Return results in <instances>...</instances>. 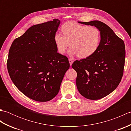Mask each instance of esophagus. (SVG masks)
I'll return each instance as SVG.
<instances>
[{
    "label": "esophagus",
    "mask_w": 131,
    "mask_h": 131,
    "mask_svg": "<svg viewBox=\"0 0 131 131\" xmlns=\"http://www.w3.org/2000/svg\"><path fill=\"white\" fill-rule=\"evenodd\" d=\"M69 63H70V66L72 65V63H73V59H72V58H69Z\"/></svg>",
    "instance_id": "1"
}]
</instances>
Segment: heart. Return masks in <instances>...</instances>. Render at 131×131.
Returning a JSON list of instances; mask_svg holds the SVG:
<instances>
[{"instance_id":"heart-1","label":"heart","mask_w":131,"mask_h":131,"mask_svg":"<svg viewBox=\"0 0 131 131\" xmlns=\"http://www.w3.org/2000/svg\"><path fill=\"white\" fill-rule=\"evenodd\" d=\"M63 34L56 32L54 40L58 52L63 54L70 45L69 53L77 54L80 58L93 55L98 50L101 34L96 27L83 25L74 21H69L61 28Z\"/></svg>"}]
</instances>
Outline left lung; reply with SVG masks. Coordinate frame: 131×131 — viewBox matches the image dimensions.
<instances>
[{
	"mask_svg": "<svg viewBox=\"0 0 131 131\" xmlns=\"http://www.w3.org/2000/svg\"><path fill=\"white\" fill-rule=\"evenodd\" d=\"M79 23L95 26L101 32V43L95 53L72 64L77 73L79 93L87 99L99 100L112 93L121 81L126 57L124 43L102 22Z\"/></svg>",
	"mask_w": 131,
	"mask_h": 131,
	"instance_id": "obj_1",
	"label": "left lung"
}]
</instances>
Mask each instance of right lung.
<instances>
[{"label": "right lung", "mask_w": 131, "mask_h": 131, "mask_svg": "<svg viewBox=\"0 0 131 131\" xmlns=\"http://www.w3.org/2000/svg\"><path fill=\"white\" fill-rule=\"evenodd\" d=\"M60 21L35 25L15 39L11 45L7 69L14 84L35 101L46 102L58 94L68 58L58 53L54 37Z\"/></svg>", "instance_id": "right-lung-1"}]
</instances>
